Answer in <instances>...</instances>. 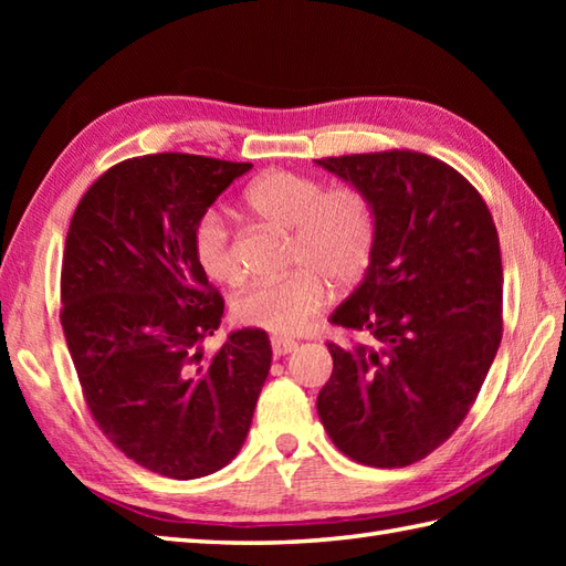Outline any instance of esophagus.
Returning <instances> with one entry per match:
<instances>
[{"label": "esophagus", "mask_w": 566, "mask_h": 566, "mask_svg": "<svg viewBox=\"0 0 566 566\" xmlns=\"http://www.w3.org/2000/svg\"><path fill=\"white\" fill-rule=\"evenodd\" d=\"M296 350V343L294 340H286V338H272V353L274 357H284Z\"/></svg>", "instance_id": "34e87169"}]
</instances>
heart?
Segmentation results:
<instances>
[{
  "mask_svg": "<svg viewBox=\"0 0 566 566\" xmlns=\"http://www.w3.org/2000/svg\"><path fill=\"white\" fill-rule=\"evenodd\" d=\"M260 219L292 231L284 280L258 282L235 302L240 326L272 335H294L308 326L335 290L363 280L377 243V213L369 197L353 185L323 187L321 179L292 170L260 175L245 191ZM195 255L213 282L235 284L243 276L233 235L221 213H203L195 228Z\"/></svg>",
  "mask_w": 566,
  "mask_h": 566,
  "instance_id": "heart-1",
  "label": "heart"
}]
</instances>
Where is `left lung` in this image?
<instances>
[{"label": "left lung", "instance_id": "left-lung-1", "mask_svg": "<svg viewBox=\"0 0 566 566\" xmlns=\"http://www.w3.org/2000/svg\"><path fill=\"white\" fill-rule=\"evenodd\" d=\"M363 189L377 243L331 323L367 343H328L318 418L343 454L408 467L460 428L503 335L499 233L482 195L438 158L381 150L316 160Z\"/></svg>", "mask_w": 566, "mask_h": 566}]
</instances>
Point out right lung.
Wrapping results in <instances>:
<instances>
[{
	"instance_id": "obj_1",
	"label": "right lung",
	"mask_w": 566,
	"mask_h": 566,
	"mask_svg": "<svg viewBox=\"0 0 566 566\" xmlns=\"http://www.w3.org/2000/svg\"><path fill=\"white\" fill-rule=\"evenodd\" d=\"M250 167L187 153L124 160L80 199L65 238L60 323L84 401L128 460L170 479L233 460L270 375L260 328L199 350L223 296L199 268L195 228Z\"/></svg>"
}]
</instances>
